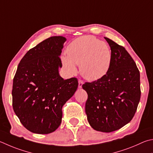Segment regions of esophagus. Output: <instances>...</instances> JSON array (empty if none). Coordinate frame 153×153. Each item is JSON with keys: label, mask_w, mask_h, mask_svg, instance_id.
<instances>
[{"label": "esophagus", "mask_w": 153, "mask_h": 153, "mask_svg": "<svg viewBox=\"0 0 153 153\" xmlns=\"http://www.w3.org/2000/svg\"><path fill=\"white\" fill-rule=\"evenodd\" d=\"M83 84H84V82H83V81H82V80H79V82H78V88H82Z\"/></svg>", "instance_id": "1"}]
</instances>
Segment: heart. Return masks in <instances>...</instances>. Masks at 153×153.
Listing matches in <instances>:
<instances>
[{"label": "heart", "mask_w": 153, "mask_h": 153, "mask_svg": "<svg viewBox=\"0 0 153 153\" xmlns=\"http://www.w3.org/2000/svg\"><path fill=\"white\" fill-rule=\"evenodd\" d=\"M68 57H62L69 74L76 73L79 65L81 75L89 81L100 79L110 68L112 54L106 43L92 36H83L74 40L67 48Z\"/></svg>", "instance_id": "1"}]
</instances>
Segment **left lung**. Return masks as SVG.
Listing matches in <instances>:
<instances>
[{"mask_svg": "<svg viewBox=\"0 0 153 153\" xmlns=\"http://www.w3.org/2000/svg\"><path fill=\"white\" fill-rule=\"evenodd\" d=\"M112 54L110 68L100 79L86 82L85 113L97 131L111 132L127 124L134 116L140 99V72L123 46L107 37Z\"/></svg>", "mask_w": 153, "mask_h": 153, "instance_id": "obj_1", "label": "left lung"}]
</instances>
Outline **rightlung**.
Listing matches in <instances>:
<instances>
[{
  "instance_id": "right-lung-1",
  "label": "right lung",
  "mask_w": 153,
  "mask_h": 153,
  "mask_svg": "<svg viewBox=\"0 0 153 153\" xmlns=\"http://www.w3.org/2000/svg\"><path fill=\"white\" fill-rule=\"evenodd\" d=\"M66 38L53 36L30 49L22 58L13 79L14 112L31 132L49 134L62 123V107L78 86L76 77L59 74Z\"/></svg>"
}]
</instances>
